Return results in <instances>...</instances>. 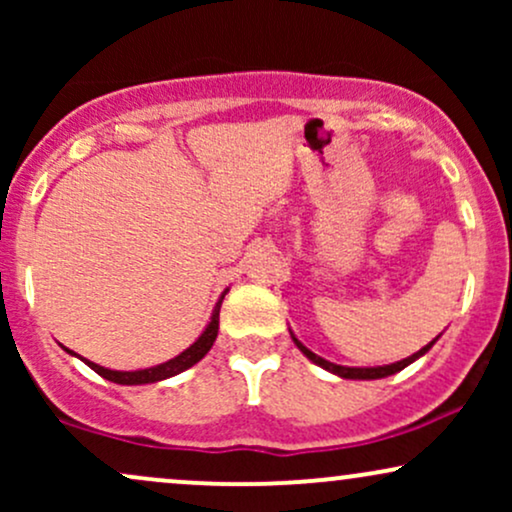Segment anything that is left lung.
<instances>
[{"mask_svg": "<svg viewBox=\"0 0 512 512\" xmlns=\"http://www.w3.org/2000/svg\"><path fill=\"white\" fill-rule=\"evenodd\" d=\"M289 332H291V330H289ZM438 337H440V334H438ZM438 337L433 339V342H428V344L424 346V349H419V351H416V354H411V356H407V358H402V361L387 363V366L351 368V366H339V363H332V361H327V358H322V356L313 354V351H310L308 346H303L301 339H298L296 334L291 332V339H293V344H296L298 349H301V354H303L305 358H310V361H313L315 366H320V368L330 370V373H334V375H337V378H344V380H380V378H387V375H395V373H399V370H404V368H407L409 363L419 361L421 356L428 354V351H431V346L438 342Z\"/></svg>", "mask_w": 512, "mask_h": 512, "instance_id": "8db88e82", "label": "left lung"}]
</instances>
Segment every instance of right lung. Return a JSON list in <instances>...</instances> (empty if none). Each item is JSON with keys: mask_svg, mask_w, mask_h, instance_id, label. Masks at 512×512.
Returning a JSON list of instances; mask_svg holds the SVG:
<instances>
[{"mask_svg": "<svg viewBox=\"0 0 512 512\" xmlns=\"http://www.w3.org/2000/svg\"><path fill=\"white\" fill-rule=\"evenodd\" d=\"M228 289L221 293L219 301H216L214 310H211V317L207 322V327H204V332L199 334V337L187 346L185 351H180L178 356L170 358L166 363H158V366H151V368H142V370H110L105 366H98V363L88 361V358L74 354V351H69L67 346H62L67 354H72L76 358H81V361L86 363L88 368L96 370L98 375H103L105 380H110V383H117V385H149V383H161V380H168L173 378V375L182 373V370L192 368L195 363L202 361L204 356L209 354V349L214 346L216 342V334H219V310H221V303H223V296H226Z\"/></svg>", "mask_w": 512, "mask_h": 512, "instance_id": "1", "label": "right lung"}]
</instances>
